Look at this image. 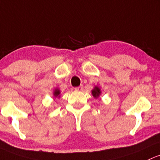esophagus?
<instances>
[{
	"instance_id": "34e87169",
	"label": "esophagus",
	"mask_w": 160,
	"mask_h": 160,
	"mask_svg": "<svg viewBox=\"0 0 160 160\" xmlns=\"http://www.w3.org/2000/svg\"><path fill=\"white\" fill-rule=\"evenodd\" d=\"M76 91H83V87L82 85H80V87H76V88L74 89Z\"/></svg>"
}]
</instances>
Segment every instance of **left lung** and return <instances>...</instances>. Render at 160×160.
I'll return each mask as SVG.
<instances>
[{
  "mask_svg": "<svg viewBox=\"0 0 160 160\" xmlns=\"http://www.w3.org/2000/svg\"><path fill=\"white\" fill-rule=\"evenodd\" d=\"M92 94L95 98L97 99V98L100 96V94H101V89H100L99 87H95L92 90Z\"/></svg>",
  "mask_w": 160,
  "mask_h": 160,
  "instance_id": "left-lung-1",
  "label": "left lung"
}]
</instances>
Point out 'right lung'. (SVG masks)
Segmentation results:
<instances>
[{
  "mask_svg": "<svg viewBox=\"0 0 160 160\" xmlns=\"http://www.w3.org/2000/svg\"><path fill=\"white\" fill-rule=\"evenodd\" d=\"M60 94H61L60 89H58V88H56L55 89H54V92H53V95H54V97L59 98V97H60Z\"/></svg>",
  "mask_w": 160,
  "mask_h": 160,
  "instance_id": "add662e5",
  "label": "right lung"
}]
</instances>
